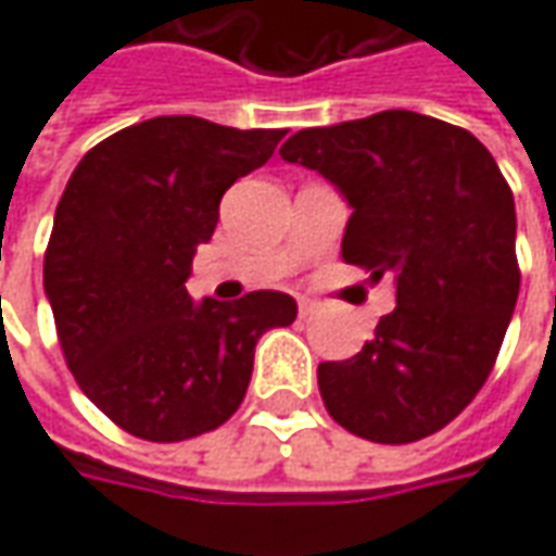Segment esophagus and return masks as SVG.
<instances>
[{"mask_svg": "<svg viewBox=\"0 0 556 556\" xmlns=\"http://www.w3.org/2000/svg\"><path fill=\"white\" fill-rule=\"evenodd\" d=\"M316 311V301L314 298H298V314L301 316H311Z\"/></svg>", "mask_w": 556, "mask_h": 556, "instance_id": "1", "label": "esophagus"}]
</instances>
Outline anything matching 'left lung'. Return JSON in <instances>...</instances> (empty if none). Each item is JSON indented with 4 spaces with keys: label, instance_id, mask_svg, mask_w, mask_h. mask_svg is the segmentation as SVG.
I'll use <instances>...</instances> for the list:
<instances>
[{
    "label": "left lung",
    "instance_id": "8db88e82",
    "mask_svg": "<svg viewBox=\"0 0 556 556\" xmlns=\"http://www.w3.org/2000/svg\"><path fill=\"white\" fill-rule=\"evenodd\" d=\"M279 156L351 202L341 258L396 282L363 351L319 363L329 415L372 443L446 428L492 372L520 292L514 193L492 153L468 128L384 110L304 128Z\"/></svg>",
    "mask_w": 556,
    "mask_h": 556
}]
</instances>
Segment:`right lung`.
Returning a JSON list of instances; mask_svg holds the SVG:
<instances>
[{
    "label": "right lung",
    "mask_w": 556,
    "mask_h": 556,
    "mask_svg": "<svg viewBox=\"0 0 556 556\" xmlns=\"http://www.w3.org/2000/svg\"><path fill=\"white\" fill-rule=\"evenodd\" d=\"M286 128L156 116L91 147L58 202L46 295L70 372L113 425L150 443L220 428L240 409L258 338L295 323L282 292L187 295L227 187L274 156Z\"/></svg>",
    "instance_id": "add662e5"
}]
</instances>
